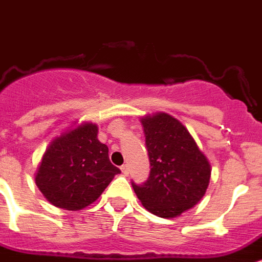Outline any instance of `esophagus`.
<instances>
[{
    "label": "esophagus",
    "instance_id": "1",
    "mask_svg": "<svg viewBox=\"0 0 262 262\" xmlns=\"http://www.w3.org/2000/svg\"><path fill=\"white\" fill-rule=\"evenodd\" d=\"M121 172L124 173L125 176H127V174H129V165H127V164L122 165V166H121Z\"/></svg>",
    "mask_w": 262,
    "mask_h": 262
}]
</instances>
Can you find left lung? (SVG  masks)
Masks as SVG:
<instances>
[{"mask_svg": "<svg viewBox=\"0 0 262 262\" xmlns=\"http://www.w3.org/2000/svg\"><path fill=\"white\" fill-rule=\"evenodd\" d=\"M150 174L146 182H132L145 209L162 219L180 216L199 204L210 180V164L184 125L170 114L141 118Z\"/></svg>", "mask_w": 262, "mask_h": 262, "instance_id": "8db88e82", "label": "left lung"}]
</instances>
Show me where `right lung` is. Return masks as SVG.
Segmentation results:
<instances>
[{
  "instance_id": "obj_1",
  "label": "right lung",
  "mask_w": 262,
  "mask_h": 262,
  "mask_svg": "<svg viewBox=\"0 0 262 262\" xmlns=\"http://www.w3.org/2000/svg\"><path fill=\"white\" fill-rule=\"evenodd\" d=\"M98 126L83 122L56 137L46 148L36 185L57 208L80 210L102 194L121 173L109 160V149L97 138Z\"/></svg>"
}]
</instances>
